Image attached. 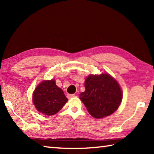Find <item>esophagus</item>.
<instances>
[{
	"instance_id": "obj_1",
	"label": "esophagus",
	"mask_w": 154,
	"mask_h": 154,
	"mask_svg": "<svg viewBox=\"0 0 154 154\" xmlns=\"http://www.w3.org/2000/svg\"><path fill=\"white\" fill-rule=\"evenodd\" d=\"M75 96V94H67V98H73Z\"/></svg>"
}]
</instances>
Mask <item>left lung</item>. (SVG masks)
Segmentation results:
<instances>
[{
  "mask_svg": "<svg viewBox=\"0 0 154 154\" xmlns=\"http://www.w3.org/2000/svg\"><path fill=\"white\" fill-rule=\"evenodd\" d=\"M85 91L79 94L88 111L95 118L110 116L120 105L122 92L118 82L108 74L90 75L85 82Z\"/></svg>",
  "mask_w": 154,
  "mask_h": 154,
  "instance_id": "left-lung-1",
  "label": "left lung"
}]
</instances>
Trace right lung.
Wrapping results in <instances>:
<instances>
[{
	"instance_id": "1",
	"label": "right lung",
	"mask_w": 154,
	"mask_h": 154,
	"mask_svg": "<svg viewBox=\"0 0 154 154\" xmlns=\"http://www.w3.org/2000/svg\"><path fill=\"white\" fill-rule=\"evenodd\" d=\"M32 97L36 109L47 116L58 113L68 100L63 91L53 79L41 82L36 87Z\"/></svg>"
}]
</instances>
